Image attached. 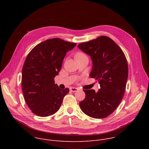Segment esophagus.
<instances>
[{
	"mask_svg": "<svg viewBox=\"0 0 149 149\" xmlns=\"http://www.w3.org/2000/svg\"><path fill=\"white\" fill-rule=\"evenodd\" d=\"M70 90L72 91V92H76L78 90V88H75V87H71L70 88Z\"/></svg>",
	"mask_w": 149,
	"mask_h": 149,
	"instance_id": "34e87169",
	"label": "esophagus"
}]
</instances>
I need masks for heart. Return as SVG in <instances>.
<instances>
[{"label":"heart","mask_w":149,"mask_h":149,"mask_svg":"<svg viewBox=\"0 0 149 149\" xmlns=\"http://www.w3.org/2000/svg\"><path fill=\"white\" fill-rule=\"evenodd\" d=\"M82 55H84V54H82V52H78V53H77V54H75V56H82Z\"/></svg>","instance_id":"obj_1"}]
</instances>
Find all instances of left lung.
<instances>
[{
  "label": "left lung",
  "mask_w": 149,
  "mask_h": 149,
  "mask_svg": "<svg viewBox=\"0 0 149 149\" xmlns=\"http://www.w3.org/2000/svg\"><path fill=\"white\" fill-rule=\"evenodd\" d=\"M78 47L89 55L93 66L91 78L98 81L100 88L84 90L86 97L79 102L81 110L95 118L107 117L117 108L125 93L128 63L120 47L110 38L101 36Z\"/></svg>",
  "instance_id": "8db88e82"
}]
</instances>
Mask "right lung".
<instances>
[{"label": "right lung", "instance_id": "obj_1", "mask_svg": "<svg viewBox=\"0 0 149 149\" xmlns=\"http://www.w3.org/2000/svg\"><path fill=\"white\" fill-rule=\"evenodd\" d=\"M76 45L57 38L49 39L36 45L27 55L22 71V88L25 100L35 115L47 117L60 108L70 90L60 89L54 78L66 53Z\"/></svg>", "mask_w": 149, "mask_h": 149}]
</instances>
